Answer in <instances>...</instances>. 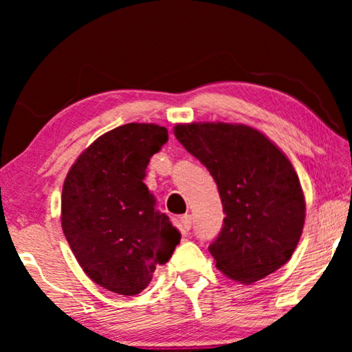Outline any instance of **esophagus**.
<instances>
[{
    "instance_id": "34e87169",
    "label": "esophagus",
    "mask_w": 352,
    "mask_h": 352,
    "mask_svg": "<svg viewBox=\"0 0 352 352\" xmlns=\"http://www.w3.org/2000/svg\"><path fill=\"white\" fill-rule=\"evenodd\" d=\"M192 224H194V219H192L190 214L181 216V226L184 228V230H189L192 228Z\"/></svg>"
}]
</instances>
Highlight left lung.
I'll return each mask as SVG.
<instances>
[{"label": "left lung", "mask_w": 352, "mask_h": 352, "mask_svg": "<svg viewBox=\"0 0 352 352\" xmlns=\"http://www.w3.org/2000/svg\"><path fill=\"white\" fill-rule=\"evenodd\" d=\"M175 136L218 186L226 218L208 247L216 267L243 283L282 267L300 242L306 216L290 160L247 124H176Z\"/></svg>", "instance_id": "1"}]
</instances>
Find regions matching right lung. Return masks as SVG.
Returning a JSON list of instances; mask_svg holds the SVG:
<instances>
[{"mask_svg":"<svg viewBox=\"0 0 352 352\" xmlns=\"http://www.w3.org/2000/svg\"><path fill=\"white\" fill-rule=\"evenodd\" d=\"M166 128L128 123L96 139L72 165L62 189V230L91 280L118 295L141 293L181 234L144 184Z\"/></svg>","mask_w":352,"mask_h":352,"instance_id":"obj_1","label":"right lung"}]
</instances>
